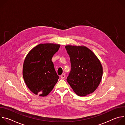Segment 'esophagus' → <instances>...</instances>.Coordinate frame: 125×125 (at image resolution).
<instances>
[{
	"label": "esophagus",
	"mask_w": 125,
	"mask_h": 125,
	"mask_svg": "<svg viewBox=\"0 0 125 125\" xmlns=\"http://www.w3.org/2000/svg\"><path fill=\"white\" fill-rule=\"evenodd\" d=\"M65 77H66V75H65V74H62V75L60 76L61 78V79H64V78H65Z\"/></svg>",
	"instance_id": "1"
}]
</instances>
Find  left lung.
<instances>
[{
  "label": "left lung",
  "instance_id": "1",
  "mask_svg": "<svg viewBox=\"0 0 125 125\" xmlns=\"http://www.w3.org/2000/svg\"><path fill=\"white\" fill-rule=\"evenodd\" d=\"M71 65L67 81L79 96L94 92L102 79V67L98 59L85 46L67 45Z\"/></svg>",
  "mask_w": 125,
  "mask_h": 125
}]
</instances>
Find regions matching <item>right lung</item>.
<instances>
[{
	"label": "right lung",
	"mask_w": 125,
	"mask_h": 125,
	"mask_svg": "<svg viewBox=\"0 0 125 125\" xmlns=\"http://www.w3.org/2000/svg\"><path fill=\"white\" fill-rule=\"evenodd\" d=\"M59 47V44H40L27 55L23 76L26 85L34 94L46 96L57 83L59 77L51 59Z\"/></svg>",
	"instance_id": "1"
}]
</instances>
